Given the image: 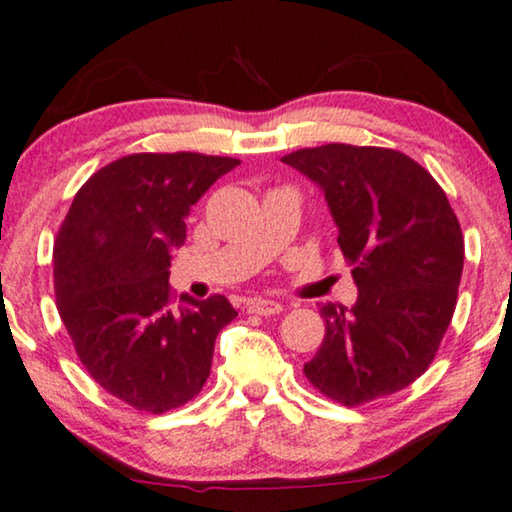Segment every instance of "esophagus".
<instances>
[{
	"label": "esophagus",
	"mask_w": 512,
	"mask_h": 512,
	"mask_svg": "<svg viewBox=\"0 0 512 512\" xmlns=\"http://www.w3.org/2000/svg\"><path fill=\"white\" fill-rule=\"evenodd\" d=\"M247 309L251 314H261V316H272V314H279L281 305L277 300H265V298H254L247 305Z\"/></svg>",
	"instance_id": "1"
}]
</instances>
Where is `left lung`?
<instances>
[{
  "mask_svg": "<svg viewBox=\"0 0 512 512\" xmlns=\"http://www.w3.org/2000/svg\"><path fill=\"white\" fill-rule=\"evenodd\" d=\"M284 164L323 191L358 300L323 305L325 337L307 379L339 404L404 390L434 360L457 305L462 228L425 168L385 147L330 143Z\"/></svg>",
  "mask_w": 512,
  "mask_h": 512,
  "instance_id": "left-lung-1",
  "label": "left lung"
}]
</instances>
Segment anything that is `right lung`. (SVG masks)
I'll return each instance as SVG.
<instances>
[{
  "label": "right lung",
  "mask_w": 512,
  "mask_h": 512,
  "mask_svg": "<svg viewBox=\"0 0 512 512\" xmlns=\"http://www.w3.org/2000/svg\"><path fill=\"white\" fill-rule=\"evenodd\" d=\"M238 159L131 154L96 170L57 233L62 323L92 379L138 411L187 404L210 376L214 342L238 316L224 295L173 300L168 268L207 189Z\"/></svg>",
  "instance_id": "add662e5"
}]
</instances>
